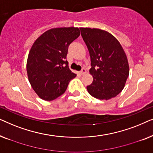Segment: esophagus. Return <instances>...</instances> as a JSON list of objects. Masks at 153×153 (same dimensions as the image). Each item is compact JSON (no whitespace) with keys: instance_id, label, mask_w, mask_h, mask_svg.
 Masks as SVG:
<instances>
[{"instance_id":"1","label":"esophagus","mask_w":153,"mask_h":153,"mask_svg":"<svg viewBox=\"0 0 153 153\" xmlns=\"http://www.w3.org/2000/svg\"><path fill=\"white\" fill-rule=\"evenodd\" d=\"M85 73H86V70H85V68H83L82 70H81L80 71V74H81V75H83V74H85Z\"/></svg>"}]
</instances>
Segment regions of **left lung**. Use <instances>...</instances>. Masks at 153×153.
<instances>
[{"instance_id":"obj_1","label":"left lung","mask_w":153,"mask_h":153,"mask_svg":"<svg viewBox=\"0 0 153 153\" xmlns=\"http://www.w3.org/2000/svg\"><path fill=\"white\" fill-rule=\"evenodd\" d=\"M80 30L91 56L89 72L93 77L88 91L97 99H111L123 91L128 78L126 54L118 39L107 31L91 28Z\"/></svg>"}]
</instances>
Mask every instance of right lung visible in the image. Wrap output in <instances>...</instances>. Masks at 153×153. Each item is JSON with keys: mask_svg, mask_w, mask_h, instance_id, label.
Wrapping results in <instances>:
<instances>
[{"mask_svg": "<svg viewBox=\"0 0 153 153\" xmlns=\"http://www.w3.org/2000/svg\"><path fill=\"white\" fill-rule=\"evenodd\" d=\"M79 35L78 28H52L33 45L27 60V74L31 86L41 99H56L76 77L69 69L66 58L69 46Z\"/></svg>", "mask_w": 153, "mask_h": 153, "instance_id": "1", "label": "right lung"}]
</instances>
